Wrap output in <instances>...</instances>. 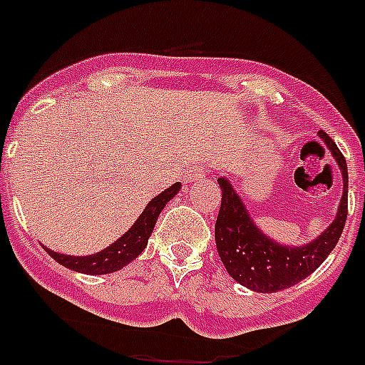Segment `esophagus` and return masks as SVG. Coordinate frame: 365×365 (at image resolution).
I'll return each instance as SVG.
<instances>
[{
    "label": "esophagus",
    "mask_w": 365,
    "mask_h": 365,
    "mask_svg": "<svg viewBox=\"0 0 365 365\" xmlns=\"http://www.w3.org/2000/svg\"><path fill=\"white\" fill-rule=\"evenodd\" d=\"M205 175H206V168H205V166L195 165V166H192V168H190L188 172L185 173V179L188 180V182H197V180H200Z\"/></svg>",
    "instance_id": "esophagus-1"
}]
</instances>
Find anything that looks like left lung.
Returning a JSON list of instances; mask_svg holds the SVG:
<instances>
[{
	"instance_id": "left-lung-1",
	"label": "left lung",
	"mask_w": 365,
	"mask_h": 365,
	"mask_svg": "<svg viewBox=\"0 0 365 365\" xmlns=\"http://www.w3.org/2000/svg\"><path fill=\"white\" fill-rule=\"evenodd\" d=\"M319 137L329 148L342 172L344 192L335 220L317 239L302 246H287L267 237L250 215L230 179H219L222 200L215 222L217 252L226 272L240 286L259 293L287 289L312 275L339 242L347 219V165L333 139L324 130H320Z\"/></svg>"
}]
</instances>
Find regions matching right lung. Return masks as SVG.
I'll return each mask as SVG.
<instances>
[{
    "label": "right lung",
    "mask_w": 365,
    "mask_h": 365,
    "mask_svg": "<svg viewBox=\"0 0 365 365\" xmlns=\"http://www.w3.org/2000/svg\"><path fill=\"white\" fill-rule=\"evenodd\" d=\"M180 182H175L173 186H170L168 190H165L163 193H159L157 197H153L148 202V206L145 208V212L139 215V219L132 224V228L121 235L115 242H112L108 248L101 250L98 253H92V255H83V257H73V255H65V253L52 252L50 248H45L46 253L52 257L56 262L63 264L65 267L72 269V272L85 273V275H106V273L119 272L121 267H125L126 264L132 262L133 259L141 255L143 250L146 248L148 244L150 235H152L153 228H155V222L159 219L160 212L168 205L170 200L179 193Z\"/></svg>",
    "instance_id": "add662e5"
}]
</instances>
